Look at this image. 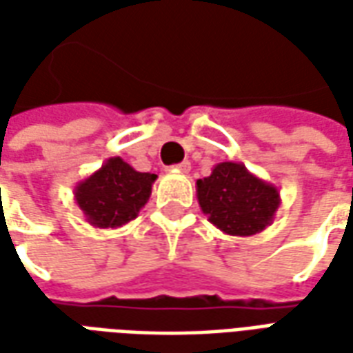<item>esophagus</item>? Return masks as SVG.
Returning <instances> with one entry per match:
<instances>
[{
    "label": "esophagus",
    "instance_id": "esophagus-1",
    "mask_svg": "<svg viewBox=\"0 0 353 353\" xmlns=\"http://www.w3.org/2000/svg\"><path fill=\"white\" fill-rule=\"evenodd\" d=\"M174 170H176V172H181V174H187V172L191 170V162L183 161L181 164H176V166H174Z\"/></svg>",
    "mask_w": 353,
    "mask_h": 353
}]
</instances>
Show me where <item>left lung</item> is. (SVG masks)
Segmentation results:
<instances>
[{
  "label": "left lung",
  "mask_w": 353,
  "mask_h": 353,
  "mask_svg": "<svg viewBox=\"0 0 353 353\" xmlns=\"http://www.w3.org/2000/svg\"><path fill=\"white\" fill-rule=\"evenodd\" d=\"M196 199L208 221L230 236H253L272 225L281 204L278 187L242 162H219L196 181Z\"/></svg>",
  "instance_id": "8db88e82"
}]
</instances>
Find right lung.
<instances>
[{
  "label": "right lung",
  "instance_id": "1",
  "mask_svg": "<svg viewBox=\"0 0 353 353\" xmlns=\"http://www.w3.org/2000/svg\"><path fill=\"white\" fill-rule=\"evenodd\" d=\"M157 176L138 172L121 157H111L75 185V202L85 221L98 229H117L136 219L153 191Z\"/></svg>",
  "mask_w": 353,
  "mask_h": 353
}]
</instances>
